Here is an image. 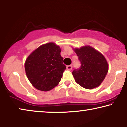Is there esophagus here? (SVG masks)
Instances as JSON below:
<instances>
[{
  "label": "esophagus",
  "mask_w": 127,
  "mask_h": 127,
  "mask_svg": "<svg viewBox=\"0 0 127 127\" xmlns=\"http://www.w3.org/2000/svg\"><path fill=\"white\" fill-rule=\"evenodd\" d=\"M67 69L68 70H70L71 71L72 70V65H68V66H67Z\"/></svg>",
  "instance_id": "1"
}]
</instances>
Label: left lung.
Segmentation results:
<instances>
[{"instance_id": "1", "label": "left lung", "mask_w": 127, "mask_h": 127, "mask_svg": "<svg viewBox=\"0 0 127 127\" xmlns=\"http://www.w3.org/2000/svg\"><path fill=\"white\" fill-rule=\"evenodd\" d=\"M81 66L72 74L75 82L84 88L91 89L99 87L105 78L109 65L103 55L90 46L74 49Z\"/></svg>"}]
</instances>
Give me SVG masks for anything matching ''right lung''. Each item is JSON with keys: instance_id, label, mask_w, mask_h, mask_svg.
<instances>
[{"instance_id": "right-lung-1", "label": "right lung", "mask_w": 127, "mask_h": 127, "mask_svg": "<svg viewBox=\"0 0 127 127\" xmlns=\"http://www.w3.org/2000/svg\"><path fill=\"white\" fill-rule=\"evenodd\" d=\"M60 52L58 45L49 42L38 47L27 57L25 73L35 88L49 91L58 85L66 69Z\"/></svg>"}]
</instances>
